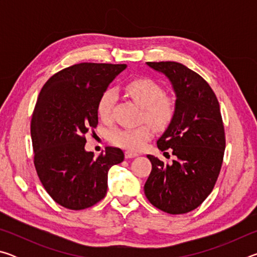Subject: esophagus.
Returning <instances> with one entry per match:
<instances>
[{
  "label": "esophagus",
  "mask_w": 257,
  "mask_h": 257,
  "mask_svg": "<svg viewBox=\"0 0 257 257\" xmlns=\"http://www.w3.org/2000/svg\"><path fill=\"white\" fill-rule=\"evenodd\" d=\"M124 156H125V159H133V158H136V156H138V154L134 153V152L127 151V152H124Z\"/></svg>",
  "instance_id": "obj_1"
}]
</instances>
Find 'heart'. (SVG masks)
I'll return each instance as SVG.
<instances>
[{"label": "heart", "instance_id": "heart-1", "mask_svg": "<svg viewBox=\"0 0 257 257\" xmlns=\"http://www.w3.org/2000/svg\"><path fill=\"white\" fill-rule=\"evenodd\" d=\"M124 90L128 96L144 110V118L155 129L167 128L175 115V105L170 98L163 96V89L149 78H135L127 82ZM118 98L112 88L104 90L97 102V114L105 122L112 119V111ZM153 137V130L149 124L136 128H114L108 133L112 144L128 151H141Z\"/></svg>", "mask_w": 257, "mask_h": 257}]
</instances>
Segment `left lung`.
Masks as SVG:
<instances>
[{
    "label": "left lung",
    "mask_w": 257,
    "mask_h": 257,
    "mask_svg": "<svg viewBox=\"0 0 257 257\" xmlns=\"http://www.w3.org/2000/svg\"><path fill=\"white\" fill-rule=\"evenodd\" d=\"M146 64L165 76L176 95L175 115L156 144L177 159L168 164L147 155L152 171L144 191L159 210L184 214L205 201L221 170L225 138L220 105L210 85L184 64Z\"/></svg>",
    "instance_id": "1"
}]
</instances>
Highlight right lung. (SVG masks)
Returning <instances> with one entry per match:
<instances>
[{
    "label": "right lung",
    "instance_id": "obj_1",
    "mask_svg": "<svg viewBox=\"0 0 257 257\" xmlns=\"http://www.w3.org/2000/svg\"><path fill=\"white\" fill-rule=\"evenodd\" d=\"M127 64L79 63L52 76L33 113L34 163L45 190L61 206L84 210L104 198L107 173L123 152L106 147L95 158L85 135L98 123L97 102Z\"/></svg>",
    "mask_w": 257,
    "mask_h": 257
}]
</instances>
